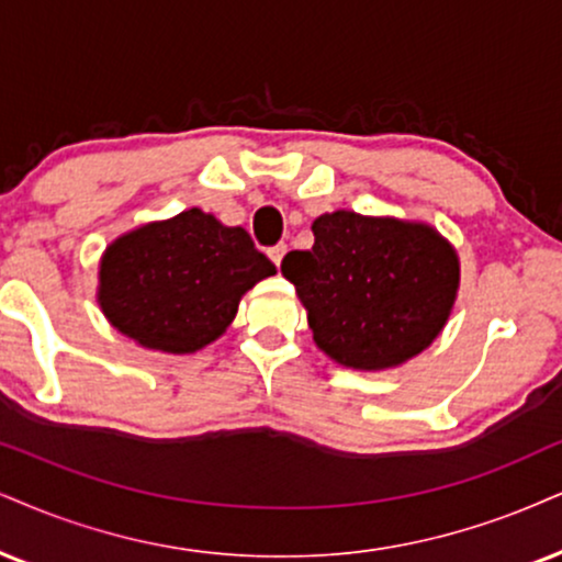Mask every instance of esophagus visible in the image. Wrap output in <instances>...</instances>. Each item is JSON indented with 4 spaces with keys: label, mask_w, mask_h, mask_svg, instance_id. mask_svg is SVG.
Instances as JSON below:
<instances>
[{
    "label": "esophagus",
    "mask_w": 562,
    "mask_h": 562,
    "mask_svg": "<svg viewBox=\"0 0 562 562\" xmlns=\"http://www.w3.org/2000/svg\"><path fill=\"white\" fill-rule=\"evenodd\" d=\"M283 255H286V245H283V241H281V245H276V247H270V249H268V258L276 262V268L281 266Z\"/></svg>",
    "instance_id": "esophagus-1"
}]
</instances>
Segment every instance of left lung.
Returning a JSON list of instances; mask_svg holds the SVG:
<instances>
[{"mask_svg": "<svg viewBox=\"0 0 562 562\" xmlns=\"http://www.w3.org/2000/svg\"><path fill=\"white\" fill-rule=\"evenodd\" d=\"M313 234V249L289 252L281 273L325 355L355 370H385L435 341L459 289V258L438 232L336 211L317 218Z\"/></svg>", "mask_w": 562, "mask_h": 562, "instance_id": "left-lung-1", "label": "left lung"}]
</instances>
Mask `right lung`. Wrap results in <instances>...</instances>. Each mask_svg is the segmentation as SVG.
<instances>
[{
    "label": "right lung",
    "instance_id": "1",
    "mask_svg": "<svg viewBox=\"0 0 562 562\" xmlns=\"http://www.w3.org/2000/svg\"><path fill=\"white\" fill-rule=\"evenodd\" d=\"M273 273L245 228L221 226L190 207L106 249L99 302L120 334L148 349L187 355L216 341L241 294Z\"/></svg>",
    "mask_w": 562,
    "mask_h": 562
}]
</instances>
